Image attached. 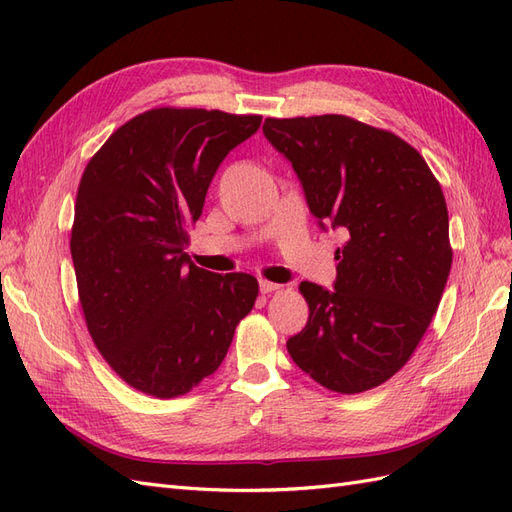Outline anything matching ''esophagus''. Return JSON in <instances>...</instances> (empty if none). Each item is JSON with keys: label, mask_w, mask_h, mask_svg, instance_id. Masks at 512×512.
<instances>
[{"label": "esophagus", "mask_w": 512, "mask_h": 512, "mask_svg": "<svg viewBox=\"0 0 512 512\" xmlns=\"http://www.w3.org/2000/svg\"><path fill=\"white\" fill-rule=\"evenodd\" d=\"M282 286L280 284H273V282H267V280H260V294H271L275 290H280Z\"/></svg>", "instance_id": "obj_1"}]
</instances>
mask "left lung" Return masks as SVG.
Returning <instances> with one entry per match:
<instances>
[{"label":"left lung","mask_w":512,"mask_h":512,"mask_svg":"<svg viewBox=\"0 0 512 512\" xmlns=\"http://www.w3.org/2000/svg\"><path fill=\"white\" fill-rule=\"evenodd\" d=\"M320 226L344 228L335 290L301 282L305 329L288 354L324 389L354 395L414 354L453 265L438 179L404 138L346 115L265 119Z\"/></svg>","instance_id":"8db88e82"}]
</instances>
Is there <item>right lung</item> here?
I'll use <instances>...</instances> for the list:
<instances>
[{
  "label": "right lung",
  "mask_w": 512,
  "mask_h": 512,
  "mask_svg": "<svg viewBox=\"0 0 512 512\" xmlns=\"http://www.w3.org/2000/svg\"><path fill=\"white\" fill-rule=\"evenodd\" d=\"M260 115L160 106L115 130L85 166L70 252L87 331L132 389L190 393L224 361L258 280L190 262L188 228L215 170Z\"/></svg>",
  "instance_id": "1"
}]
</instances>
